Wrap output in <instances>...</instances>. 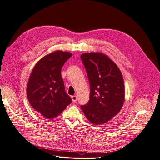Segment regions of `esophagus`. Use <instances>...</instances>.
<instances>
[{"label":"esophagus","mask_w":160,"mask_h":160,"mask_svg":"<svg viewBox=\"0 0 160 160\" xmlns=\"http://www.w3.org/2000/svg\"><path fill=\"white\" fill-rule=\"evenodd\" d=\"M71 98H72V100L74 103L77 101V96H72V97H71Z\"/></svg>","instance_id":"esophagus-1"}]
</instances>
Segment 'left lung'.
Instances as JSON below:
<instances>
[{"mask_svg": "<svg viewBox=\"0 0 160 160\" xmlns=\"http://www.w3.org/2000/svg\"><path fill=\"white\" fill-rule=\"evenodd\" d=\"M80 58L90 86L89 102L80 108L94 125L107 122L121 111L125 101L121 72L113 61L102 52L84 53Z\"/></svg>", "mask_w": 160, "mask_h": 160, "instance_id": "8db88e82", "label": "left lung"}]
</instances>
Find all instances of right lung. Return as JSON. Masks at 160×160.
<instances>
[{
    "label": "right lung",
    "instance_id": "obj_1",
    "mask_svg": "<svg viewBox=\"0 0 160 160\" xmlns=\"http://www.w3.org/2000/svg\"><path fill=\"white\" fill-rule=\"evenodd\" d=\"M72 56L68 52L57 51L37 62L29 76L27 96L32 107L47 119L60 115L72 102L65 92L61 68Z\"/></svg>",
    "mask_w": 160,
    "mask_h": 160
}]
</instances>
